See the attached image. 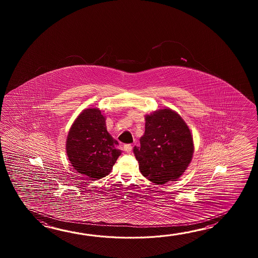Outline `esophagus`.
Returning a JSON list of instances; mask_svg holds the SVG:
<instances>
[{
	"instance_id": "34e87169",
	"label": "esophagus",
	"mask_w": 258,
	"mask_h": 258,
	"mask_svg": "<svg viewBox=\"0 0 258 258\" xmlns=\"http://www.w3.org/2000/svg\"><path fill=\"white\" fill-rule=\"evenodd\" d=\"M132 148H133V147H132L131 144H127V145L123 146V150H124L126 153H130L132 151Z\"/></svg>"
}]
</instances>
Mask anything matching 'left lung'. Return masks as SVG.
<instances>
[{
	"mask_svg": "<svg viewBox=\"0 0 258 258\" xmlns=\"http://www.w3.org/2000/svg\"><path fill=\"white\" fill-rule=\"evenodd\" d=\"M192 153L191 132L175 111L163 109L146 117L145 134L134 154L149 181L157 184L176 181L190 164Z\"/></svg>",
	"mask_w": 258,
	"mask_h": 258,
	"instance_id": "1",
	"label": "left lung"
}]
</instances>
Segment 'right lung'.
I'll use <instances>...</instances> for the list:
<instances>
[{"label":"right lung","instance_id":"right-lung-1","mask_svg":"<svg viewBox=\"0 0 258 258\" xmlns=\"http://www.w3.org/2000/svg\"><path fill=\"white\" fill-rule=\"evenodd\" d=\"M107 131L104 116L99 109L83 111L73 123L66 141V152L79 173L100 179L112 170L121 151Z\"/></svg>","mask_w":258,"mask_h":258}]
</instances>
